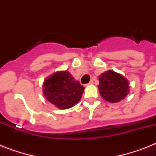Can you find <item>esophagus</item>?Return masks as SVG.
<instances>
[{
    "instance_id": "1",
    "label": "esophagus",
    "mask_w": 156,
    "mask_h": 156,
    "mask_svg": "<svg viewBox=\"0 0 156 156\" xmlns=\"http://www.w3.org/2000/svg\"><path fill=\"white\" fill-rule=\"evenodd\" d=\"M93 83H94V81L90 80V82H89V83H87V85H92Z\"/></svg>"
}]
</instances>
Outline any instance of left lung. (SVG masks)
<instances>
[{
  "mask_svg": "<svg viewBox=\"0 0 156 156\" xmlns=\"http://www.w3.org/2000/svg\"><path fill=\"white\" fill-rule=\"evenodd\" d=\"M99 82L98 89L101 97L110 103L120 102L129 91L128 79L113 70L101 73Z\"/></svg>",
  "mask_w": 156,
  "mask_h": 156,
  "instance_id": "1",
  "label": "left lung"
}]
</instances>
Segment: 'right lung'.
<instances>
[{
    "label": "right lung",
    "mask_w": 156,
    "mask_h": 156,
    "mask_svg": "<svg viewBox=\"0 0 156 156\" xmlns=\"http://www.w3.org/2000/svg\"><path fill=\"white\" fill-rule=\"evenodd\" d=\"M84 87L69 71H57L48 77L43 92L48 102L60 109H68L80 101Z\"/></svg>",
    "instance_id": "add662e5"
}]
</instances>
